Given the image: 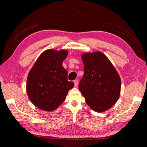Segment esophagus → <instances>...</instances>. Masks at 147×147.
<instances>
[{"mask_svg": "<svg viewBox=\"0 0 147 147\" xmlns=\"http://www.w3.org/2000/svg\"><path fill=\"white\" fill-rule=\"evenodd\" d=\"M74 86L76 87L77 86H78V81L77 80H74Z\"/></svg>", "mask_w": 147, "mask_h": 147, "instance_id": "obj_1", "label": "esophagus"}]
</instances>
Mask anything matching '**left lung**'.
Returning <instances> with one entry per match:
<instances>
[{
  "label": "left lung",
  "instance_id": "8db88e82",
  "mask_svg": "<svg viewBox=\"0 0 147 147\" xmlns=\"http://www.w3.org/2000/svg\"><path fill=\"white\" fill-rule=\"evenodd\" d=\"M84 74L79 84L88 105L96 112L111 108L119 99L121 81L114 66L101 52L82 55Z\"/></svg>",
  "mask_w": 147,
  "mask_h": 147
}]
</instances>
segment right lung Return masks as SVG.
Instances as JSON below:
<instances>
[{"mask_svg":"<svg viewBox=\"0 0 147 147\" xmlns=\"http://www.w3.org/2000/svg\"><path fill=\"white\" fill-rule=\"evenodd\" d=\"M67 51L49 49L44 51L30 71L26 82V92L37 108L47 111L56 109L66 98L74 87L67 80V71L62 63Z\"/></svg>","mask_w":147,"mask_h":147,"instance_id":"obj_1","label":"right lung"}]
</instances>
